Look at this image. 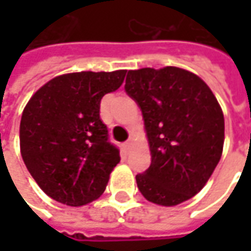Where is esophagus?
Returning a JSON list of instances; mask_svg holds the SVG:
<instances>
[{"label":"esophagus","mask_w":251,"mask_h":251,"mask_svg":"<svg viewBox=\"0 0 251 251\" xmlns=\"http://www.w3.org/2000/svg\"><path fill=\"white\" fill-rule=\"evenodd\" d=\"M131 144H132V137H130L128 140L124 142V147H126V150H128V148H130Z\"/></svg>","instance_id":"34e87169"}]
</instances>
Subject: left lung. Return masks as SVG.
Segmentation results:
<instances>
[{
  "label": "left lung",
  "instance_id": "left-lung-1",
  "mask_svg": "<svg viewBox=\"0 0 251 251\" xmlns=\"http://www.w3.org/2000/svg\"><path fill=\"white\" fill-rule=\"evenodd\" d=\"M124 89L140 106L150 142L151 166L135 176L141 194L165 207L194 197L217 168L225 140L212 91L177 67L128 71Z\"/></svg>",
  "mask_w": 251,
  "mask_h": 251
}]
</instances>
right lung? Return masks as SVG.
Returning <instances> with one entry per match:
<instances>
[{
    "instance_id": "obj_1",
    "label": "right lung",
    "mask_w": 251,
    "mask_h": 251,
    "mask_svg": "<svg viewBox=\"0 0 251 251\" xmlns=\"http://www.w3.org/2000/svg\"><path fill=\"white\" fill-rule=\"evenodd\" d=\"M126 73L60 75L27 101L19 128L21 153L49 197L81 207L103 194L120 151L100 120V100L120 88Z\"/></svg>"
}]
</instances>
